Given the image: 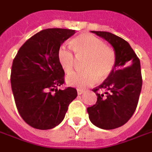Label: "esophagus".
Segmentation results:
<instances>
[{"label":"esophagus","mask_w":152,"mask_h":152,"mask_svg":"<svg viewBox=\"0 0 152 152\" xmlns=\"http://www.w3.org/2000/svg\"><path fill=\"white\" fill-rule=\"evenodd\" d=\"M83 93H84V90L83 89H77V94H78V95H80V94H82Z\"/></svg>","instance_id":"obj_1"}]
</instances>
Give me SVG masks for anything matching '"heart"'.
<instances>
[{"label": "heart", "instance_id": "1", "mask_svg": "<svg viewBox=\"0 0 152 152\" xmlns=\"http://www.w3.org/2000/svg\"><path fill=\"white\" fill-rule=\"evenodd\" d=\"M76 57H86L82 72H74L66 77L69 86L85 89L97 81L98 77L106 78L114 69L115 54L103 41L94 35L83 33L71 41ZM58 61L65 72H70L74 65V56L69 47L61 45L58 50Z\"/></svg>", "mask_w": 152, "mask_h": 152}]
</instances>
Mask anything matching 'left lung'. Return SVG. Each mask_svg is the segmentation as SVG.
<instances>
[{
	"label": "left lung",
	"mask_w": 152,
	"mask_h": 152,
	"mask_svg": "<svg viewBox=\"0 0 152 152\" xmlns=\"http://www.w3.org/2000/svg\"><path fill=\"white\" fill-rule=\"evenodd\" d=\"M106 40L114 49V69L102 85L93 89L97 102L87 108L90 121L102 129L124 125L136 110L142 80L140 60L126 40L108 31H92ZM105 90L100 95L97 91Z\"/></svg>",
	"instance_id": "1"
}]
</instances>
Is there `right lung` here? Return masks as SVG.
<instances>
[{
	"instance_id": "1",
	"label": "right lung",
	"mask_w": 152,
	"mask_h": 152,
	"mask_svg": "<svg viewBox=\"0 0 152 152\" xmlns=\"http://www.w3.org/2000/svg\"><path fill=\"white\" fill-rule=\"evenodd\" d=\"M75 33L62 28L42 30L20 47L13 61L10 81L15 104L23 121L35 129L45 130L58 125L77 96L74 88L58 89L64 83L58 50Z\"/></svg>"
}]
</instances>
